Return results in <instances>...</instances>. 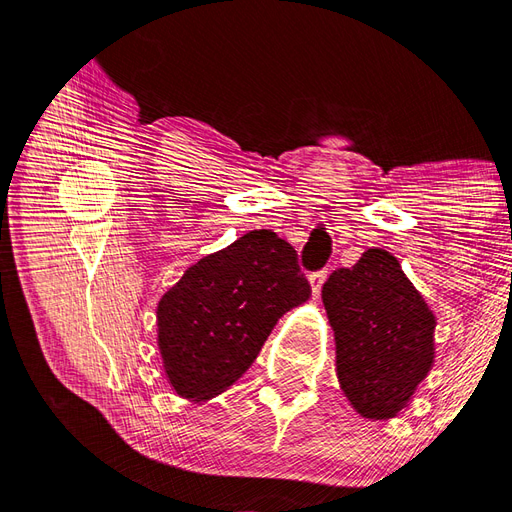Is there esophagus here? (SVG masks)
<instances>
[{"label": "esophagus", "instance_id": "esophagus-1", "mask_svg": "<svg viewBox=\"0 0 512 512\" xmlns=\"http://www.w3.org/2000/svg\"><path fill=\"white\" fill-rule=\"evenodd\" d=\"M324 277H327V269H320V271L309 273V284H312V292H314V294H318V292H320L322 282H324Z\"/></svg>", "mask_w": 512, "mask_h": 512}]
</instances>
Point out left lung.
Here are the masks:
<instances>
[{
  "label": "left lung",
  "instance_id": "left-lung-1",
  "mask_svg": "<svg viewBox=\"0 0 512 512\" xmlns=\"http://www.w3.org/2000/svg\"><path fill=\"white\" fill-rule=\"evenodd\" d=\"M337 346V376L356 412L391 418L433 363L436 320L386 250H367L322 286Z\"/></svg>",
  "mask_w": 512,
  "mask_h": 512
}]
</instances>
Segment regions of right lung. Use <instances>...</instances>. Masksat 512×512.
I'll list each match as a JSON object with an SVG mask.
<instances>
[{
  "label": "right lung",
  "instance_id": "obj_1",
  "mask_svg": "<svg viewBox=\"0 0 512 512\" xmlns=\"http://www.w3.org/2000/svg\"><path fill=\"white\" fill-rule=\"evenodd\" d=\"M297 252L271 230L245 232L183 273L158 305V346L181 397L207 399L254 363L277 318L307 301Z\"/></svg>",
  "mask_w": 512,
  "mask_h": 512
}]
</instances>
